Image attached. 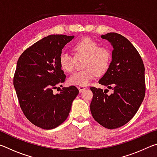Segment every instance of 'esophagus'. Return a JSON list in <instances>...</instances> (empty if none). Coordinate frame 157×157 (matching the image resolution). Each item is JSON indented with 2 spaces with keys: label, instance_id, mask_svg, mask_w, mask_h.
<instances>
[{
  "label": "esophagus",
  "instance_id": "1",
  "mask_svg": "<svg viewBox=\"0 0 157 157\" xmlns=\"http://www.w3.org/2000/svg\"><path fill=\"white\" fill-rule=\"evenodd\" d=\"M86 89H87V87H86V86H78V89H79V92H82V91H84V90Z\"/></svg>",
  "mask_w": 157,
  "mask_h": 157
}]
</instances>
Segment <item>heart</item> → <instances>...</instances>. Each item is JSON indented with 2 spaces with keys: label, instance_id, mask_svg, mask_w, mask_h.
<instances>
[{
  "label": "heart",
  "instance_id": "obj_1",
  "mask_svg": "<svg viewBox=\"0 0 157 157\" xmlns=\"http://www.w3.org/2000/svg\"><path fill=\"white\" fill-rule=\"evenodd\" d=\"M76 58H84L82 63L84 69L76 71L69 77L68 82L71 85L86 86L94 79L96 74L101 75L107 70L111 62V52L105 47L100 46L96 41L91 38L82 39L73 46ZM75 59L66 52L60 53L59 63L66 72L74 69Z\"/></svg>",
  "mask_w": 157,
  "mask_h": 157
}]
</instances>
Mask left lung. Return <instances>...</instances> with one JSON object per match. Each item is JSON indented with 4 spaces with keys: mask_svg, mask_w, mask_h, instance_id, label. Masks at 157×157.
Returning <instances> with one entry per match:
<instances>
[{
    "mask_svg": "<svg viewBox=\"0 0 157 157\" xmlns=\"http://www.w3.org/2000/svg\"><path fill=\"white\" fill-rule=\"evenodd\" d=\"M113 47L111 62L98 82L113 90L91 87L94 94L90 105L93 117L107 129L125 124L134 116L145 94V67L139 52L131 42L120 34L101 35Z\"/></svg>",
    "mask_w": 157,
    "mask_h": 157,
    "instance_id": "1",
    "label": "left lung"
}]
</instances>
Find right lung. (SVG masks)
I'll list each match as a JSON object with an SVG mask.
<instances>
[{
    "mask_svg": "<svg viewBox=\"0 0 157 157\" xmlns=\"http://www.w3.org/2000/svg\"><path fill=\"white\" fill-rule=\"evenodd\" d=\"M73 38L63 34L48 35L29 47L18 58L14 86L20 107L26 118L42 129H54L64 122L79 94L75 86L64 87L59 94L52 93L65 80L59 57Z\"/></svg>",
    "mask_w": 157,
    "mask_h": 157,
    "instance_id": "add662e5",
    "label": "right lung"
}]
</instances>
